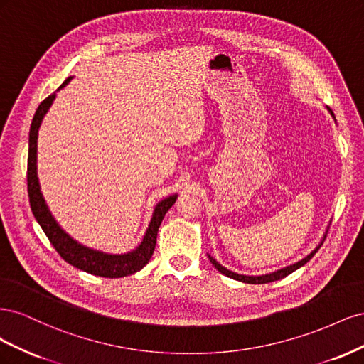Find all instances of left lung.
<instances>
[{
  "label": "left lung",
  "mask_w": 364,
  "mask_h": 364,
  "mask_svg": "<svg viewBox=\"0 0 364 364\" xmlns=\"http://www.w3.org/2000/svg\"><path fill=\"white\" fill-rule=\"evenodd\" d=\"M326 109L329 111V114H331V117L336 119V117H334V114H333L331 109H329V107H326ZM325 238H326V232H325V235H323V238H322L321 243H318V246H317V247L310 253V255H306V257H305V258H302L301 261H297V262H294V264H290V266L284 267V269H279V270H277V272L266 273V274H259V277H249V274H240V273H235V272H232V270H228L226 267H223L222 264L217 262L211 255H208V258H209V261L213 262V266H214L220 273H223L225 277H228V278H232V279H237V281H240V282H246V284H266V282H273V281L282 279V278L287 277V274L293 273L294 270H297L299 267L305 266V264L316 255V252H317L318 249H321V246L323 245Z\"/></svg>",
  "instance_id": "1"
}]
</instances>
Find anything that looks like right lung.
Returning <instances> with one entry per match:
<instances>
[{"mask_svg":"<svg viewBox=\"0 0 364 364\" xmlns=\"http://www.w3.org/2000/svg\"><path fill=\"white\" fill-rule=\"evenodd\" d=\"M73 77H68L65 80L59 90L67 86L71 82ZM54 98H56V92L48 95L43 100L39 107L36 109V114L33 117L31 126H30V135H28V161H27V190H28V199L31 213L38 220L42 230L48 237L50 243L58 250L59 255L70 262L71 266L80 269L86 273L95 274V277L103 278H123L134 274L138 270H141L146 264L150 261L153 250L156 246V237L158 230L162 223V218L167 214L168 209L174 205L178 194H173L165 197L153 211L151 220L149 223V228L146 230V235L142 238L139 246L127 253H121V255H114V253H106L102 250H95L91 247H86L80 245L79 241H75L71 235H68L60 228V225L56 222L50 213V209L46 203V199L41 193V185L38 179V132L41 127V123L43 117L48 112L50 106L53 105Z\"/></svg>","mask_w":364,"mask_h":364,"instance_id":"1","label":"right lung"}]
</instances>
